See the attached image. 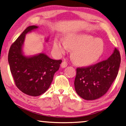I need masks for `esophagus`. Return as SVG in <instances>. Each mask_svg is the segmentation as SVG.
I'll list each match as a JSON object with an SVG mask.
<instances>
[{
  "mask_svg": "<svg viewBox=\"0 0 126 126\" xmlns=\"http://www.w3.org/2000/svg\"><path fill=\"white\" fill-rule=\"evenodd\" d=\"M67 65H68V64L66 62H65V61H63V62L62 63V64H61V67L63 68L67 67Z\"/></svg>",
  "mask_w": 126,
  "mask_h": 126,
  "instance_id": "esophagus-1",
  "label": "esophagus"
}]
</instances>
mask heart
<instances>
[{
    "mask_svg": "<svg viewBox=\"0 0 126 126\" xmlns=\"http://www.w3.org/2000/svg\"><path fill=\"white\" fill-rule=\"evenodd\" d=\"M68 47L73 50L74 61L79 64L86 65L96 62L101 57L104 50V43L100 39L84 33L68 36L65 41L57 39L54 41V50L59 55L67 51Z\"/></svg>",
    "mask_w": 126,
    "mask_h": 126,
    "instance_id": "1",
    "label": "heart"
}]
</instances>
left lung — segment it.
I'll use <instances>...</instances> for the list:
<instances>
[{
  "label": "left lung",
  "mask_w": 126,
  "mask_h": 126,
  "mask_svg": "<svg viewBox=\"0 0 126 126\" xmlns=\"http://www.w3.org/2000/svg\"><path fill=\"white\" fill-rule=\"evenodd\" d=\"M120 64V53L115 48L105 61L91 66L78 68L74 82L77 94L87 100L102 96L117 77Z\"/></svg>",
  "instance_id": "1"
}]
</instances>
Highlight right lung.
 I'll return each instance as SVG.
<instances>
[{
  "label": "right lung",
  "mask_w": 126,
  "mask_h": 126,
  "mask_svg": "<svg viewBox=\"0 0 126 126\" xmlns=\"http://www.w3.org/2000/svg\"><path fill=\"white\" fill-rule=\"evenodd\" d=\"M38 27L35 25L27 27L12 44L8 53L10 70L16 85L22 93L32 96L41 95L49 89L62 63L61 60L52 59L44 53L24 54L26 35ZM49 39L46 38L45 41Z\"/></svg>",
  "instance_id": "add662e5"
}]
</instances>
